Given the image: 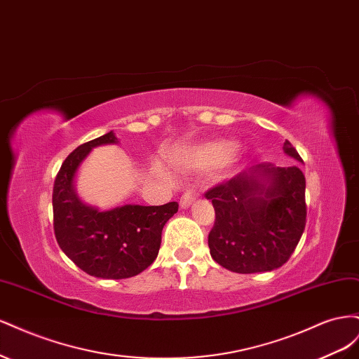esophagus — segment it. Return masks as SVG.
Here are the masks:
<instances>
[{
    "label": "esophagus",
    "instance_id": "obj_1",
    "mask_svg": "<svg viewBox=\"0 0 359 359\" xmlns=\"http://www.w3.org/2000/svg\"><path fill=\"white\" fill-rule=\"evenodd\" d=\"M194 199H196V194H194L193 191H187V193H184L182 196H181V199H180V205H181V208H189V206L194 202Z\"/></svg>",
    "mask_w": 359,
    "mask_h": 359
}]
</instances>
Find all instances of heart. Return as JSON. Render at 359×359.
Returning a JSON list of instances; mask_svg holds the SVG:
<instances>
[{
	"mask_svg": "<svg viewBox=\"0 0 359 359\" xmlns=\"http://www.w3.org/2000/svg\"><path fill=\"white\" fill-rule=\"evenodd\" d=\"M236 154L235 142H212L193 148L187 154L177 158L178 166L194 169H214L224 166Z\"/></svg>",
	"mask_w": 359,
	"mask_h": 359,
	"instance_id": "1",
	"label": "heart"
}]
</instances>
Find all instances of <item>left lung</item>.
I'll use <instances>...</instances> for the list:
<instances>
[{"mask_svg": "<svg viewBox=\"0 0 359 359\" xmlns=\"http://www.w3.org/2000/svg\"><path fill=\"white\" fill-rule=\"evenodd\" d=\"M285 153L302 161L289 140ZM215 210L208 235L217 264L240 274L266 273L286 264L306 227V177L298 166L260 163L210 189Z\"/></svg>", "mask_w": 359, "mask_h": 359, "instance_id": "1", "label": "left lung"}]
</instances>
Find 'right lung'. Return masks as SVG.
<instances>
[{"label":"right lung","mask_w":359,"mask_h":359,"mask_svg":"<svg viewBox=\"0 0 359 359\" xmlns=\"http://www.w3.org/2000/svg\"><path fill=\"white\" fill-rule=\"evenodd\" d=\"M114 132L82 144L64 160L52 193L53 231L58 245L86 274L119 280L137 276L154 262L161 231L178 211L177 202L160 206L124 205L100 211L74 191L81 163L95 147L116 144Z\"/></svg>","instance_id":"add662e5"}]
</instances>
